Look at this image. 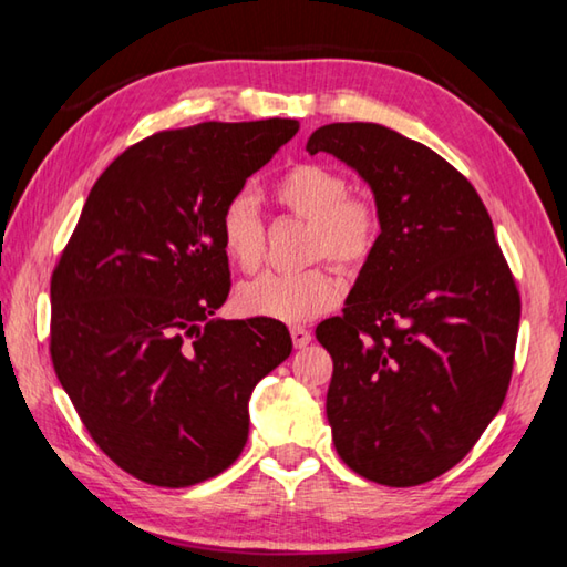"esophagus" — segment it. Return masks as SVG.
<instances>
[{
	"label": "esophagus",
	"instance_id": "34e87169",
	"mask_svg": "<svg viewBox=\"0 0 567 567\" xmlns=\"http://www.w3.org/2000/svg\"><path fill=\"white\" fill-rule=\"evenodd\" d=\"M290 334H292L295 348H305V344H310V340H312L310 330H305V328H292V330H290Z\"/></svg>",
	"mask_w": 567,
	"mask_h": 567
}]
</instances>
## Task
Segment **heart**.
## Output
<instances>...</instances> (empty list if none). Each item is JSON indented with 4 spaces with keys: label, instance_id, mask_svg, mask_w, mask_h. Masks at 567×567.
<instances>
[{
    "label": "heart",
    "instance_id": "1",
    "mask_svg": "<svg viewBox=\"0 0 567 567\" xmlns=\"http://www.w3.org/2000/svg\"><path fill=\"white\" fill-rule=\"evenodd\" d=\"M277 205L302 219H310L307 257H328L340 270H360L375 252L380 219L375 207L360 197H350V182L324 165L302 162L275 182ZM219 245L229 262L252 272L265 260L267 229L255 199L239 192L219 209ZM342 295V285L324 265L297 272H265L239 287V310L252 318L280 322H307L332 310Z\"/></svg>",
    "mask_w": 567,
    "mask_h": 567
}]
</instances>
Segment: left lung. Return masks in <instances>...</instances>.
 I'll return each mask as SVG.
<instances>
[{"label": "left lung", "mask_w": 567, "mask_h": 567, "mask_svg": "<svg viewBox=\"0 0 567 567\" xmlns=\"http://www.w3.org/2000/svg\"><path fill=\"white\" fill-rule=\"evenodd\" d=\"M307 152L358 172L380 219L342 315L315 330L332 354L334 447L372 483L422 485L501 410L520 295L483 199L437 152L372 122L324 124Z\"/></svg>", "instance_id": "8db88e82"}]
</instances>
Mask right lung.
Listing matches in <instances>:
<instances>
[{
	"label": "right lung",
	"instance_id": "right-lung-1",
	"mask_svg": "<svg viewBox=\"0 0 567 567\" xmlns=\"http://www.w3.org/2000/svg\"><path fill=\"white\" fill-rule=\"evenodd\" d=\"M297 130L203 122L127 147L54 267L56 378L102 453L142 483L189 487L233 465L249 395L290 358L282 322L213 315L229 295L219 209Z\"/></svg>",
	"mask_w": 567,
	"mask_h": 567
}]
</instances>
